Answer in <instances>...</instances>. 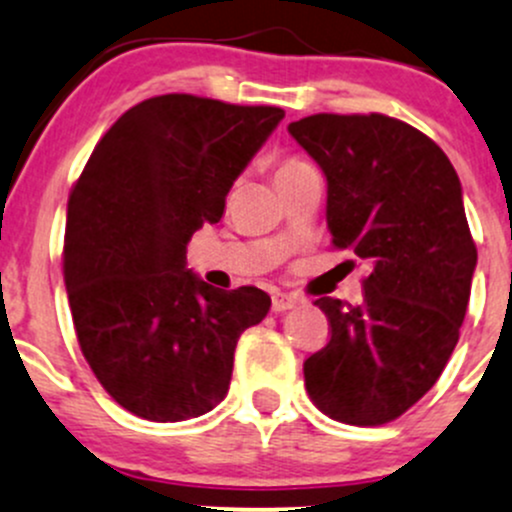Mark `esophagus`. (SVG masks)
<instances>
[{"instance_id":"1","label":"esophagus","mask_w":512,"mask_h":512,"mask_svg":"<svg viewBox=\"0 0 512 512\" xmlns=\"http://www.w3.org/2000/svg\"><path fill=\"white\" fill-rule=\"evenodd\" d=\"M297 304H299L297 299L289 297V294H275V297H272V312L282 314V312H287V309H294Z\"/></svg>"}]
</instances>
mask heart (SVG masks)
<instances>
[{
    "label": "heart",
    "mask_w": 512,
    "mask_h": 512,
    "mask_svg": "<svg viewBox=\"0 0 512 512\" xmlns=\"http://www.w3.org/2000/svg\"><path fill=\"white\" fill-rule=\"evenodd\" d=\"M307 170H314L312 163L304 158H297V156H289V158H282L280 163L275 165V180H285V178H292V175H299V173H307Z\"/></svg>",
    "instance_id": "obj_1"
}]
</instances>
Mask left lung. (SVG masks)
Returning a JSON list of instances; mask_svg holds the SVG:
<instances>
[{
  "label": "left lung",
  "instance_id": "obj_1",
  "mask_svg": "<svg viewBox=\"0 0 512 512\" xmlns=\"http://www.w3.org/2000/svg\"><path fill=\"white\" fill-rule=\"evenodd\" d=\"M287 131L327 178L337 250L371 265L361 304L322 297L332 339L304 361L319 411L381 426L431 389L458 344L478 252L446 153L396 118L317 113Z\"/></svg>",
  "mask_w": 512,
  "mask_h": 512
}]
</instances>
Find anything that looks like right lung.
<instances>
[{
  "instance_id": "add662e5",
  "label": "right lung",
  "mask_w": 512,
  "mask_h": 512,
  "mask_svg": "<svg viewBox=\"0 0 512 512\" xmlns=\"http://www.w3.org/2000/svg\"><path fill=\"white\" fill-rule=\"evenodd\" d=\"M285 111L165 94L128 108L69 195L64 280L81 352L116 404L148 421L208 414L240 334L272 299L185 267L195 230L223 218L237 175Z\"/></svg>"
}]
</instances>
